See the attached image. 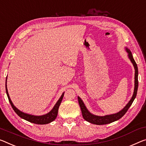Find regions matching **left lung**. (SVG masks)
<instances>
[{
    "label": "left lung",
    "mask_w": 146,
    "mask_h": 146,
    "mask_svg": "<svg viewBox=\"0 0 146 146\" xmlns=\"http://www.w3.org/2000/svg\"><path fill=\"white\" fill-rule=\"evenodd\" d=\"M126 51L128 53V56L129 58L131 60L132 63H133L134 67H135V89H134V93L133 95V97L131 99V100L129 101V103L127 104V105L125 107L120 110L119 112L115 114H110V115H104V116H99V115H94L90 113L88 110L87 109L86 106L84 105V103L82 101V99H80L79 97H78V103H79L80 109H81L82 116L84 117V119L86 121L90 122V123L96 124V125H105L110 123L112 122H114L115 121L119 119L121 117H123L125 115V114L127 112V111L128 110L129 107L131 106L132 103H133V101L135 100V99L136 96V94H137V90H138V67L137 64L134 60L133 57V54L131 52V50L129 48H125Z\"/></svg>",
    "instance_id": "1"
}]
</instances>
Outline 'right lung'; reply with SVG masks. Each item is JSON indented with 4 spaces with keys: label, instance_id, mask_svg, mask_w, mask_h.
<instances>
[{
    "label": "right lung",
    "instance_id": "obj_1",
    "mask_svg": "<svg viewBox=\"0 0 146 146\" xmlns=\"http://www.w3.org/2000/svg\"><path fill=\"white\" fill-rule=\"evenodd\" d=\"M6 80H7V77H6ZM6 92L7 96H8L9 102H10L11 107L13 108V110L15 111L16 114L19 115L20 117L27 120L28 121L31 122V123H33L39 124V125H44V124L49 123L56 119V117L58 115V111L59 106L60 105V103L62 102V99H63V97L64 95V92L61 96L60 98L58 99V101H57V103L55 104V105L54 106V107H53L52 109L50 110L49 112L47 113V114H46L45 115H34L26 114V113L21 112V111L19 110V109H17V108L13 105V103L11 102L10 96H9L8 89H7L6 82Z\"/></svg>",
    "mask_w": 146,
    "mask_h": 146
}]
</instances>
